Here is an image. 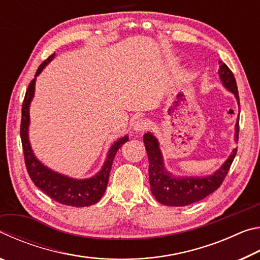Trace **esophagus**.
Instances as JSON below:
<instances>
[{"instance_id":"34e87169","label":"esophagus","mask_w":260,"mask_h":260,"mask_svg":"<svg viewBox=\"0 0 260 260\" xmlns=\"http://www.w3.org/2000/svg\"><path fill=\"white\" fill-rule=\"evenodd\" d=\"M133 127H134V131L141 132V133H142V132L147 131L149 127H150V121L148 119H144V118H140V119H138L134 122Z\"/></svg>"}]
</instances>
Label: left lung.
<instances>
[{"label": "left lung", "mask_w": 260, "mask_h": 260, "mask_svg": "<svg viewBox=\"0 0 260 260\" xmlns=\"http://www.w3.org/2000/svg\"><path fill=\"white\" fill-rule=\"evenodd\" d=\"M218 73L222 85L235 95L237 103L240 105L239 90H237L234 74L221 60H219ZM239 119H237L235 125V141H239ZM143 142L149 159V181H150L151 192L160 204L169 206H186L196 203L217 190L225 180L237 152V148H235L222 166L212 175L205 178H179L166 171L159 143L155 136L148 132L143 135Z\"/></svg>", "instance_id": "1"}]
</instances>
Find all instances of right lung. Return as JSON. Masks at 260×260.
I'll use <instances>...</instances> for the list:
<instances>
[{
  "mask_svg": "<svg viewBox=\"0 0 260 260\" xmlns=\"http://www.w3.org/2000/svg\"><path fill=\"white\" fill-rule=\"evenodd\" d=\"M55 54L48 57L43 63L39 67L35 78L29 82L27 90H26L25 99L21 109V124H20V138L23 144V151L25 158V165L27 170L29 178L32 179L35 186L40 188L41 190L47 193L58 203L82 208V206H89L102 199L103 193L107 189L109 174L111 171L113 158L117 151L121 148L122 144L128 141V136H124L114 142L108 152L107 160L104 161L102 170L98 174L89 179H72L65 177L54 171L48 169L42 162L37 159L30 148L28 141V125H29V104L34 96L35 90V79L45 69L46 65L54 58Z\"/></svg>",
  "mask_w": 260,
  "mask_h": 260,
  "instance_id": "1",
  "label": "right lung"
}]
</instances>
